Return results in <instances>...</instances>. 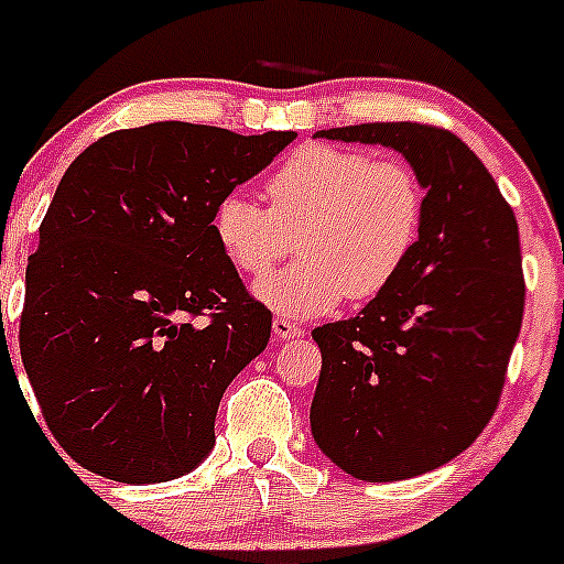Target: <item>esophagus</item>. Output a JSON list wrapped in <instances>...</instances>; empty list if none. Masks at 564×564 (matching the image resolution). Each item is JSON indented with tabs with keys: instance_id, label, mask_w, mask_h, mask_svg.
I'll use <instances>...</instances> for the list:
<instances>
[{
	"instance_id": "esophagus-1",
	"label": "esophagus",
	"mask_w": 564,
	"mask_h": 564,
	"mask_svg": "<svg viewBox=\"0 0 564 564\" xmlns=\"http://www.w3.org/2000/svg\"><path fill=\"white\" fill-rule=\"evenodd\" d=\"M302 327L296 325V322H293V318H288V316H276L273 318V336L276 338H296V336H302Z\"/></svg>"
}]
</instances>
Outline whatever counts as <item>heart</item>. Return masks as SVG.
Wrapping results in <instances>:
<instances>
[{
    "label": "heart",
    "instance_id": "heart-1",
    "mask_svg": "<svg viewBox=\"0 0 564 564\" xmlns=\"http://www.w3.org/2000/svg\"><path fill=\"white\" fill-rule=\"evenodd\" d=\"M268 206L228 192L214 206V239L237 271L265 276L299 242L302 257L259 282L262 302L288 316H322L344 296L372 299L410 265L426 192L410 163L367 149L311 143L265 181Z\"/></svg>",
    "mask_w": 564,
    "mask_h": 564
}]
</instances>
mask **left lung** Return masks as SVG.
Returning <instances> with one entry per match:
<instances>
[{
  "label": "left lung",
  "mask_w": 564,
  "mask_h": 564,
  "mask_svg": "<svg viewBox=\"0 0 564 564\" xmlns=\"http://www.w3.org/2000/svg\"><path fill=\"white\" fill-rule=\"evenodd\" d=\"M401 152L426 188L410 265L358 316L313 330L318 449L358 480L449 463L495 415L525 307L520 228L482 161L432 123L322 129Z\"/></svg>",
  "instance_id": "1"
}]
</instances>
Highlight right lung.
I'll use <instances>...</instances> for the list:
<instances>
[{
    "mask_svg": "<svg viewBox=\"0 0 564 564\" xmlns=\"http://www.w3.org/2000/svg\"><path fill=\"white\" fill-rule=\"evenodd\" d=\"M293 138L158 121L69 163L28 262L19 350L78 466L163 482L208 455L223 392L271 338V311L214 239V206Z\"/></svg>",
    "mask_w": 564,
    "mask_h": 564,
    "instance_id": "obj_1",
    "label": "right lung"
}]
</instances>
